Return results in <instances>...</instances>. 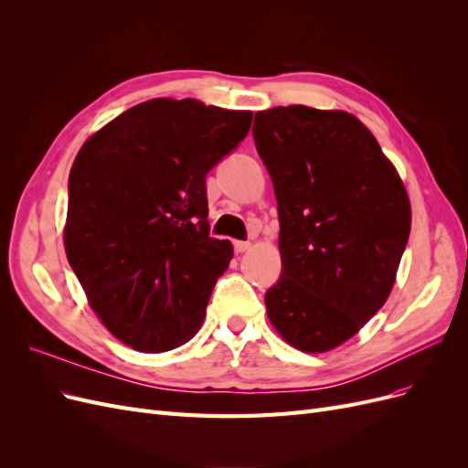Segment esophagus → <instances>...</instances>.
I'll list each match as a JSON object with an SVG mask.
<instances>
[{
    "mask_svg": "<svg viewBox=\"0 0 468 468\" xmlns=\"http://www.w3.org/2000/svg\"><path fill=\"white\" fill-rule=\"evenodd\" d=\"M250 248H251V242H242V239H236V242H234L236 253H244V251H248Z\"/></svg>",
    "mask_w": 468,
    "mask_h": 468,
    "instance_id": "obj_1",
    "label": "esophagus"
}]
</instances>
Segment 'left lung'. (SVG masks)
I'll list each match as a JSON object with an SVG mask.
<instances>
[{
    "label": "left lung",
    "instance_id": "8db88e82",
    "mask_svg": "<svg viewBox=\"0 0 468 468\" xmlns=\"http://www.w3.org/2000/svg\"><path fill=\"white\" fill-rule=\"evenodd\" d=\"M256 148L279 205L282 273L269 322L294 349L346 344L387 303L412 207L394 164L351 112L304 105L256 112Z\"/></svg>",
    "mask_w": 468,
    "mask_h": 468
}]
</instances>
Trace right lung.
I'll return each mask as SVG.
<instances>
[{
    "label": "right lung",
    "instance_id": "right-lung-1",
    "mask_svg": "<svg viewBox=\"0 0 468 468\" xmlns=\"http://www.w3.org/2000/svg\"><path fill=\"white\" fill-rule=\"evenodd\" d=\"M251 111L158 97L80 148L68 179L64 248L105 328L162 353L199 332L230 239L208 236L205 177L244 140Z\"/></svg>",
    "mask_w": 468,
    "mask_h": 468
}]
</instances>
